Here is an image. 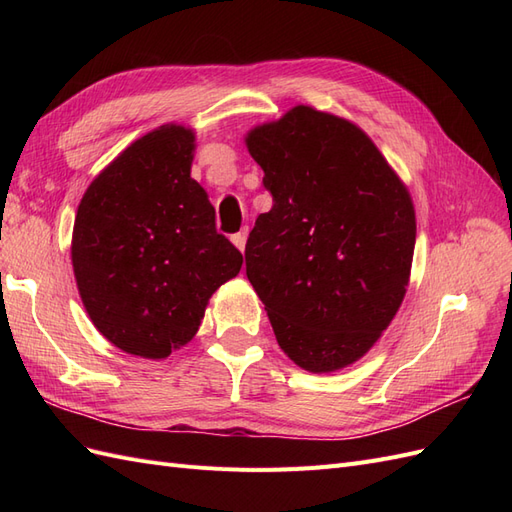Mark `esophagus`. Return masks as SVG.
Masks as SVG:
<instances>
[{"label":"esophagus","instance_id":"obj_1","mask_svg":"<svg viewBox=\"0 0 512 512\" xmlns=\"http://www.w3.org/2000/svg\"><path fill=\"white\" fill-rule=\"evenodd\" d=\"M245 241H247V228H241L237 235H232V243H235L241 252H243V247H245Z\"/></svg>","mask_w":512,"mask_h":512}]
</instances>
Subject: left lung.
Returning a JSON list of instances; mask_svg holds the SVG:
<instances>
[{
    "mask_svg": "<svg viewBox=\"0 0 512 512\" xmlns=\"http://www.w3.org/2000/svg\"><path fill=\"white\" fill-rule=\"evenodd\" d=\"M273 196L245 245V271L277 344L329 374L378 342L406 297L416 241L410 192L352 121L294 106L247 132Z\"/></svg>",
    "mask_w": 512,
    "mask_h": 512,
    "instance_id": "8db88e82",
    "label": "left lung"
}]
</instances>
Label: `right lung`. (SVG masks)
Returning <instances> with one entry per match:
<instances>
[{"label": "right lung", "instance_id": "right-lung-1", "mask_svg": "<svg viewBox=\"0 0 512 512\" xmlns=\"http://www.w3.org/2000/svg\"><path fill=\"white\" fill-rule=\"evenodd\" d=\"M194 132L166 123L91 181L76 211L72 269L94 327L128 354L166 359L196 335L243 256L215 230L190 177Z\"/></svg>", "mask_w": 512, "mask_h": 512}]
</instances>
